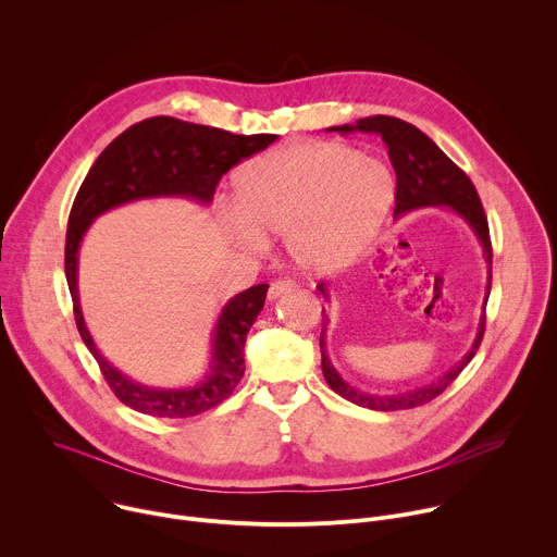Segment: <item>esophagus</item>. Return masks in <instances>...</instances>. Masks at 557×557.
Masks as SVG:
<instances>
[{
	"label": "esophagus",
	"instance_id": "1",
	"mask_svg": "<svg viewBox=\"0 0 557 557\" xmlns=\"http://www.w3.org/2000/svg\"><path fill=\"white\" fill-rule=\"evenodd\" d=\"M293 288H295V286H293L290 282H286V280H277V282H273V284H271V288H269V299H271V301H275L277 297L288 295Z\"/></svg>",
	"mask_w": 557,
	"mask_h": 557
}]
</instances>
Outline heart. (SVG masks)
<instances>
[{
    "label": "heart",
    "mask_w": 557,
    "mask_h": 557,
    "mask_svg": "<svg viewBox=\"0 0 557 557\" xmlns=\"http://www.w3.org/2000/svg\"><path fill=\"white\" fill-rule=\"evenodd\" d=\"M237 240L286 237L306 273L352 267L376 240L396 198L392 172L359 149L317 140L267 151L233 178Z\"/></svg>",
    "instance_id": "obj_1"
}]
</instances>
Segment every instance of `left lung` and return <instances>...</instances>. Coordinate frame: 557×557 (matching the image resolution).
Segmentation results:
<instances>
[{"mask_svg": "<svg viewBox=\"0 0 557 557\" xmlns=\"http://www.w3.org/2000/svg\"><path fill=\"white\" fill-rule=\"evenodd\" d=\"M331 132H368L376 134L383 138L387 145V156L389 163L396 174V207H394V220L404 218L406 213L423 207H443L451 213H456L475 235L479 240L485 262H487V286H485V299H483V314L479 329H475V337L467 355L451 366L447 372H443L436 381H430L425 385L399 392V394H370L363 392L355 385H350L333 366L329 350H326V331H329V314L324 312V324H322V337H320V348H322V372L329 385L344 396L346 401L370 408V410H381V412H394V410H410L423 404H430L436 396L462 372V368L471 361L481 346L483 333H485V304L490 299L492 290V243H490V226L487 218L481 205L479 194H475V187L471 181L465 176L462 170H458L449 158L443 153V149L419 127L394 119V116H368L359 119L357 125H337L329 127ZM317 290L324 295L329 301V284L322 282L317 284Z\"/></svg>", "mask_w": 557, "mask_h": 557, "instance_id": "left-lung-1", "label": "left lung"}]
</instances>
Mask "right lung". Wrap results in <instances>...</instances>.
Here are the masks:
<instances>
[{
	"mask_svg": "<svg viewBox=\"0 0 557 557\" xmlns=\"http://www.w3.org/2000/svg\"><path fill=\"white\" fill-rule=\"evenodd\" d=\"M275 138V134H231L170 116L145 119L101 151L78 189L65 235V280L74 320L112 392L127 408L151 417L187 419L224 401L245 374L247 333L264 308L269 284H256L222 306L200 381L183 387L147 385L114 368L88 331L78 297V249L88 228L99 215L136 200L183 198L209 207L222 174Z\"/></svg>",
	"mask_w": 557,
	"mask_h": 557,
	"instance_id": "add662e5",
	"label": "right lung"
}]
</instances>
